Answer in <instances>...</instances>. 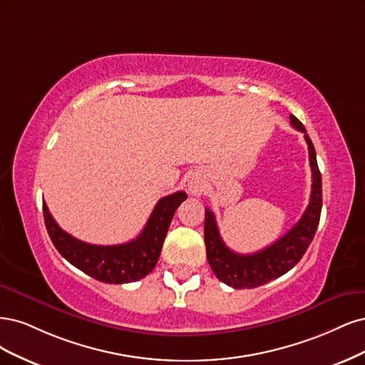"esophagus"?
<instances>
[{"label": "esophagus", "mask_w": 365, "mask_h": 365, "mask_svg": "<svg viewBox=\"0 0 365 365\" xmlns=\"http://www.w3.org/2000/svg\"><path fill=\"white\" fill-rule=\"evenodd\" d=\"M190 191H191V194H194V195L202 192V190H200V186H198L197 183H190Z\"/></svg>", "instance_id": "34e87169"}]
</instances>
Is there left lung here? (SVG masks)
Wrapping results in <instances>:
<instances>
[{
	"instance_id": "1",
	"label": "left lung",
	"mask_w": 365,
	"mask_h": 365,
	"mask_svg": "<svg viewBox=\"0 0 365 365\" xmlns=\"http://www.w3.org/2000/svg\"><path fill=\"white\" fill-rule=\"evenodd\" d=\"M289 120L291 125L304 135V140H307L309 150V165L312 171L309 205L302 218L297 221V225L276 242L265 247L264 250L252 255H240L232 252L225 241L221 240L215 215L212 214V210L206 207L205 244L207 262L212 268L214 274L232 288H256L289 272L302 259L304 252L308 250L315 230L319 227L323 198L322 174L319 165H317L315 148L303 124L294 115L289 116Z\"/></svg>"
}]
</instances>
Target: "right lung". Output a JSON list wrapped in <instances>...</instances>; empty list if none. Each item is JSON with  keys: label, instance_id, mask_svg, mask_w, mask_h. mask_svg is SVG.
<instances>
[{"label": "right lung", "instance_id": "right-lung-1", "mask_svg": "<svg viewBox=\"0 0 365 365\" xmlns=\"http://www.w3.org/2000/svg\"><path fill=\"white\" fill-rule=\"evenodd\" d=\"M186 200L178 191L160 198L136 240L118 245H96L80 241L58 227L43 202V220L50 238L65 259L104 284H128L145 277L156 267L175 209Z\"/></svg>", "mask_w": 365, "mask_h": 365}]
</instances>
